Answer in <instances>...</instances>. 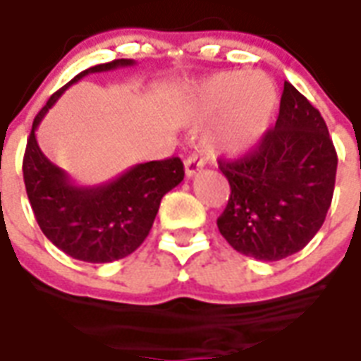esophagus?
I'll use <instances>...</instances> for the list:
<instances>
[{
	"mask_svg": "<svg viewBox=\"0 0 361 361\" xmlns=\"http://www.w3.org/2000/svg\"><path fill=\"white\" fill-rule=\"evenodd\" d=\"M203 166H205V161L201 160L200 156H195V154L188 156L186 161H184V173H186V177L188 178L195 177V175L203 169Z\"/></svg>",
	"mask_w": 361,
	"mask_h": 361,
	"instance_id": "obj_1",
	"label": "esophagus"
}]
</instances>
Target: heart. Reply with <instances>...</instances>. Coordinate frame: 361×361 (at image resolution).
Masks as SVG:
<instances>
[{
  "instance_id": "obj_1",
  "label": "heart",
  "mask_w": 361,
  "mask_h": 361,
  "mask_svg": "<svg viewBox=\"0 0 361 361\" xmlns=\"http://www.w3.org/2000/svg\"><path fill=\"white\" fill-rule=\"evenodd\" d=\"M279 105L275 82L264 73H216L200 80L183 99V118L192 128L211 126L205 149L241 156L258 147Z\"/></svg>"
}]
</instances>
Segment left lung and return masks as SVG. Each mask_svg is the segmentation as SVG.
<instances>
[{"mask_svg":"<svg viewBox=\"0 0 361 361\" xmlns=\"http://www.w3.org/2000/svg\"><path fill=\"white\" fill-rule=\"evenodd\" d=\"M219 166L231 194L216 224L237 252L276 262L300 252L322 228L337 152L322 114L290 82L275 128L250 154Z\"/></svg>","mask_w":361,"mask_h":361,"instance_id":"obj_1","label":"left lung"}]
</instances>
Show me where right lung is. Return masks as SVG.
<instances>
[{"label": "right lung", "mask_w": 361, "mask_h": 361, "mask_svg": "<svg viewBox=\"0 0 361 361\" xmlns=\"http://www.w3.org/2000/svg\"><path fill=\"white\" fill-rule=\"evenodd\" d=\"M133 63V60H114L77 75L50 96L33 120L27 139L22 171L35 220L54 247L80 262L109 264L139 248L154 224L161 197L184 178L183 161L169 158L137 164L109 183L79 186L39 149L35 131L69 86L86 75Z\"/></svg>", "instance_id": "1"}]
</instances>
